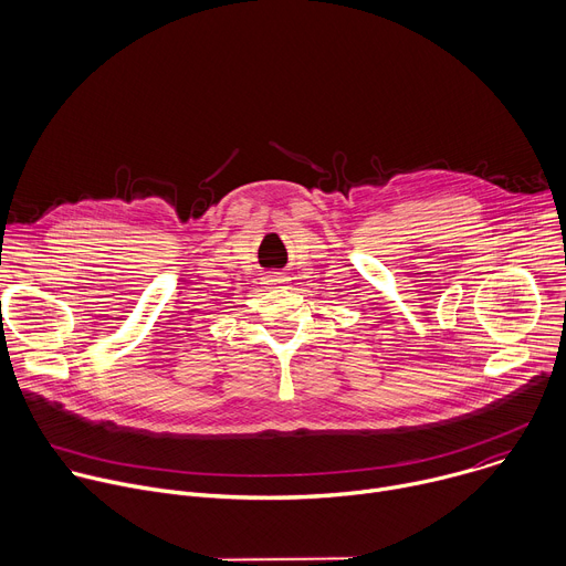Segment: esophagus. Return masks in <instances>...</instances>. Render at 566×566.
<instances>
[{
  "label": "esophagus",
  "mask_w": 566,
  "mask_h": 566,
  "mask_svg": "<svg viewBox=\"0 0 566 566\" xmlns=\"http://www.w3.org/2000/svg\"><path fill=\"white\" fill-rule=\"evenodd\" d=\"M289 282V277L284 275V273H269L266 277H264V286L266 289H275V286H280V284H286Z\"/></svg>",
  "instance_id": "esophagus-1"
}]
</instances>
